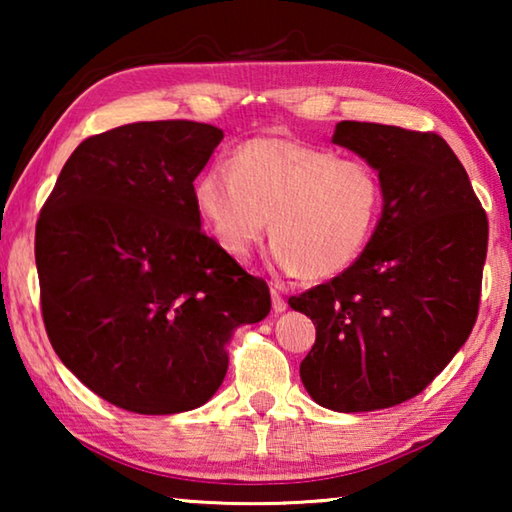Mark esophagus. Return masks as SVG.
<instances>
[{
  "label": "esophagus",
  "instance_id": "esophagus-1",
  "mask_svg": "<svg viewBox=\"0 0 512 512\" xmlns=\"http://www.w3.org/2000/svg\"><path fill=\"white\" fill-rule=\"evenodd\" d=\"M271 298H273V311H275V314H282V311H287V300L282 298V293L277 291L275 287L271 289Z\"/></svg>",
  "mask_w": 512,
  "mask_h": 512
}]
</instances>
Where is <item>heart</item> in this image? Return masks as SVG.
Listing matches in <instances>:
<instances>
[{
	"instance_id": "heart-1",
	"label": "heart",
	"mask_w": 512,
	"mask_h": 512,
	"mask_svg": "<svg viewBox=\"0 0 512 512\" xmlns=\"http://www.w3.org/2000/svg\"><path fill=\"white\" fill-rule=\"evenodd\" d=\"M194 201L230 257L253 253L271 221L277 271L327 280L368 248L384 192L368 162L284 137H255L230 164L216 162L198 176Z\"/></svg>"
}]
</instances>
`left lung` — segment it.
<instances>
[{"label": "left lung", "instance_id": "left-lung-1", "mask_svg": "<svg viewBox=\"0 0 512 512\" xmlns=\"http://www.w3.org/2000/svg\"><path fill=\"white\" fill-rule=\"evenodd\" d=\"M332 142L379 173L384 205L348 271L289 298L316 325L300 379L325 409H388L422 393L470 336L488 216L436 133L341 121Z\"/></svg>", "mask_w": 512, "mask_h": 512}]
</instances>
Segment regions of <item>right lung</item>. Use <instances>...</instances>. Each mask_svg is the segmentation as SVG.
<instances>
[{
	"label": "right lung",
	"instance_id": "right-lung-1",
	"mask_svg": "<svg viewBox=\"0 0 512 512\" xmlns=\"http://www.w3.org/2000/svg\"><path fill=\"white\" fill-rule=\"evenodd\" d=\"M223 131L137 121L69 155L36 225L47 336L92 393L144 415L203 406L228 372L225 343L271 311L201 230L194 180Z\"/></svg>",
	"mask_w": 512,
	"mask_h": 512
}]
</instances>
